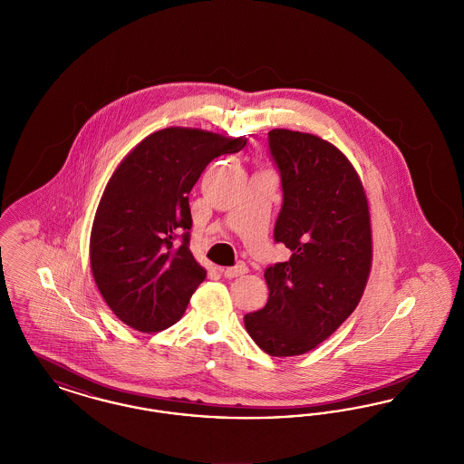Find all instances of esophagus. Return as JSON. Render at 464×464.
Wrapping results in <instances>:
<instances>
[{
	"mask_svg": "<svg viewBox=\"0 0 464 464\" xmlns=\"http://www.w3.org/2000/svg\"><path fill=\"white\" fill-rule=\"evenodd\" d=\"M248 271V267L240 263V265L233 266V267H226V269H222V273H224V276L226 278H237V276H242Z\"/></svg>",
	"mask_w": 464,
	"mask_h": 464,
	"instance_id": "esophagus-1",
	"label": "esophagus"
}]
</instances>
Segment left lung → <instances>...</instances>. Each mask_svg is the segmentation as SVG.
I'll return each instance as SVG.
<instances>
[{
    "mask_svg": "<svg viewBox=\"0 0 464 464\" xmlns=\"http://www.w3.org/2000/svg\"><path fill=\"white\" fill-rule=\"evenodd\" d=\"M267 137L284 191L275 242L292 256L266 267L267 303L243 322L265 353L295 356L316 348L358 306L372 265L371 214L360 177L334 144L287 129Z\"/></svg>",
    "mask_w": 464,
    "mask_h": 464,
    "instance_id": "1",
    "label": "left lung"
}]
</instances>
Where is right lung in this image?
<instances>
[{
  "mask_svg": "<svg viewBox=\"0 0 464 464\" xmlns=\"http://www.w3.org/2000/svg\"><path fill=\"white\" fill-rule=\"evenodd\" d=\"M245 144V137L170 127L140 140L112 172L92 224L90 267L129 327L160 332L184 314L207 276L189 250L188 195L214 158Z\"/></svg>",
  "mask_w": 464,
  "mask_h": 464,
  "instance_id": "right-lung-1",
  "label": "right lung"
}]
</instances>
